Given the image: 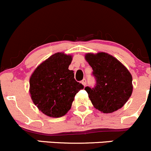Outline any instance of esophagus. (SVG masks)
<instances>
[{
	"label": "esophagus",
	"mask_w": 151,
	"mask_h": 151,
	"mask_svg": "<svg viewBox=\"0 0 151 151\" xmlns=\"http://www.w3.org/2000/svg\"><path fill=\"white\" fill-rule=\"evenodd\" d=\"M81 83L83 85V86H86V79H83V80L81 81Z\"/></svg>",
	"instance_id": "1"
}]
</instances>
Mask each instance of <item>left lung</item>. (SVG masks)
Masks as SVG:
<instances>
[{
  "label": "left lung",
  "mask_w": 151,
  "mask_h": 151,
  "mask_svg": "<svg viewBox=\"0 0 151 151\" xmlns=\"http://www.w3.org/2000/svg\"><path fill=\"white\" fill-rule=\"evenodd\" d=\"M85 59L91 66L96 81L93 88H85L93 107L105 114L122 108L133 92L132 76L128 68L105 52L88 53Z\"/></svg>",
  "instance_id": "obj_1"
}]
</instances>
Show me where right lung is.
Returning a JSON list of instances; mask_svg holds the SVG:
<instances>
[{
    "label": "right lung",
    "mask_w": 151,
    "mask_h": 151,
    "mask_svg": "<svg viewBox=\"0 0 151 151\" xmlns=\"http://www.w3.org/2000/svg\"><path fill=\"white\" fill-rule=\"evenodd\" d=\"M72 56L54 54L35 68L29 79L32 102L45 115L58 118L71 109L76 93L84 86L74 79L68 66Z\"/></svg>",
    "instance_id": "obj_1"
}]
</instances>
